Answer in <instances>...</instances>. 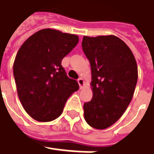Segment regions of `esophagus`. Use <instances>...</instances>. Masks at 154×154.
Returning a JSON list of instances; mask_svg holds the SVG:
<instances>
[{
	"mask_svg": "<svg viewBox=\"0 0 154 154\" xmlns=\"http://www.w3.org/2000/svg\"><path fill=\"white\" fill-rule=\"evenodd\" d=\"M77 82H78V84H79V86H80V88H82L83 87V85H84V80L82 79V78H79L78 80H77Z\"/></svg>",
	"mask_w": 154,
	"mask_h": 154,
	"instance_id": "esophagus-1",
	"label": "esophagus"
}]
</instances>
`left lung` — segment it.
<instances>
[{"mask_svg": "<svg viewBox=\"0 0 154 154\" xmlns=\"http://www.w3.org/2000/svg\"><path fill=\"white\" fill-rule=\"evenodd\" d=\"M82 50L91 66L93 98L83 105L84 119L104 130L119 119L132 100L138 69L133 53L118 36L84 35Z\"/></svg>", "mask_w": 154, "mask_h": 154, "instance_id": "8db88e82", "label": "left lung"}]
</instances>
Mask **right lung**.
I'll list each match as a JSON object with an SVG mask.
<instances>
[{
  "instance_id": "right-lung-1",
  "label": "right lung",
  "mask_w": 154,
  "mask_h": 154,
  "mask_svg": "<svg viewBox=\"0 0 154 154\" xmlns=\"http://www.w3.org/2000/svg\"><path fill=\"white\" fill-rule=\"evenodd\" d=\"M78 40L77 35L43 29L29 36L18 51L14 63L17 92L24 109L35 120L56 119L67 99L78 90L77 81L67 77L61 66Z\"/></svg>"
}]
</instances>
